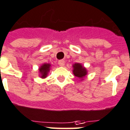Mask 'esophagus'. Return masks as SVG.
<instances>
[{
	"mask_svg": "<svg viewBox=\"0 0 130 130\" xmlns=\"http://www.w3.org/2000/svg\"><path fill=\"white\" fill-rule=\"evenodd\" d=\"M58 64L60 65V66H64V64H65V61L64 60H60L58 61Z\"/></svg>",
	"mask_w": 130,
	"mask_h": 130,
	"instance_id": "obj_1",
	"label": "esophagus"
}]
</instances>
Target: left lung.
Listing matches in <instances>:
<instances>
[{
	"instance_id": "left-lung-1",
	"label": "left lung",
	"mask_w": 130,
	"mask_h": 130,
	"mask_svg": "<svg viewBox=\"0 0 130 130\" xmlns=\"http://www.w3.org/2000/svg\"><path fill=\"white\" fill-rule=\"evenodd\" d=\"M74 70L73 73L74 76H76V77L79 78H83L86 74H87V70L85 69L81 64H74Z\"/></svg>"
}]
</instances>
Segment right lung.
Returning a JSON list of instances; mask_svg holds the SVG:
<instances>
[{"label":"right lung","instance_id":"1","mask_svg":"<svg viewBox=\"0 0 130 130\" xmlns=\"http://www.w3.org/2000/svg\"><path fill=\"white\" fill-rule=\"evenodd\" d=\"M50 64H44L41 66V68H39V72L41 74V78L46 77L47 72L50 70Z\"/></svg>","mask_w":130,"mask_h":130}]
</instances>
